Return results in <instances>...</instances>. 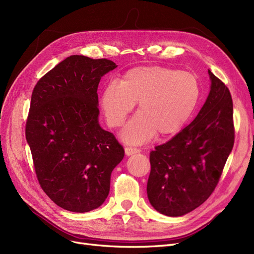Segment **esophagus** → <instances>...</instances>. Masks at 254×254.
Listing matches in <instances>:
<instances>
[{"mask_svg": "<svg viewBox=\"0 0 254 254\" xmlns=\"http://www.w3.org/2000/svg\"><path fill=\"white\" fill-rule=\"evenodd\" d=\"M141 150L138 149V148H133V147H126L125 148V153L126 155H132L135 153H139Z\"/></svg>", "mask_w": 254, "mask_h": 254, "instance_id": "obj_1", "label": "esophagus"}]
</instances>
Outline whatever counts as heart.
Wrapping results in <instances>:
<instances>
[{
    "label": "heart",
    "instance_id": "obj_1",
    "mask_svg": "<svg viewBox=\"0 0 254 254\" xmlns=\"http://www.w3.org/2000/svg\"><path fill=\"white\" fill-rule=\"evenodd\" d=\"M199 98L200 86L194 74L163 66H139L126 71L119 84L105 87L101 107L107 124L117 128L138 103V113L122 136L130 144H141L156 133H179L193 116Z\"/></svg>",
    "mask_w": 254,
    "mask_h": 254
}]
</instances>
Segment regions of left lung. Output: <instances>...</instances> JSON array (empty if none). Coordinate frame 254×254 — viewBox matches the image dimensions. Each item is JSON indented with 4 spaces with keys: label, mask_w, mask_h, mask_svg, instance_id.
I'll list each match as a JSON object with an SVG mask.
<instances>
[{
    "label": "left lung",
    "mask_w": 254,
    "mask_h": 254,
    "mask_svg": "<svg viewBox=\"0 0 254 254\" xmlns=\"http://www.w3.org/2000/svg\"><path fill=\"white\" fill-rule=\"evenodd\" d=\"M211 89L192 123L150 152L147 194L156 211L181 216L211 195L234 144L229 89L208 70Z\"/></svg>",
    "instance_id": "1"
}]
</instances>
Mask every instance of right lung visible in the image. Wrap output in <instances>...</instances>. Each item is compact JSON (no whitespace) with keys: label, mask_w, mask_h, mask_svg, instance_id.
<instances>
[{"label":"right lung","mask_w":254,"mask_h":254,"mask_svg":"<svg viewBox=\"0 0 254 254\" xmlns=\"http://www.w3.org/2000/svg\"><path fill=\"white\" fill-rule=\"evenodd\" d=\"M115 68L107 59L70 56L33 88L26 139L41 188L65 210L99 208L124 157L123 146L98 120L99 83Z\"/></svg>","instance_id":"add662e5"}]
</instances>
